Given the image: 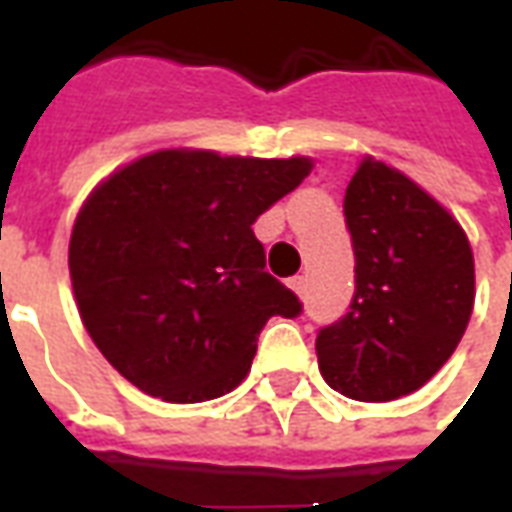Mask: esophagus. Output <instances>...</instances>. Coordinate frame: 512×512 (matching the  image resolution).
<instances>
[{"mask_svg":"<svg viewBox=\"0 0 512 512\" xmlns=\"http://www.w3.org/2000/svg\"><path fill=\"white\" fill-rule=\"evenodd\" d=\"M290 288H293V293H296L299 299H307V279L304 277L290 279Z\"/></svg>","mask_w":512,"mask_h":512,"instance_id":"1","label":"esophagus"}]
</instances>
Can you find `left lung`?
<instances>
[{"instance_id":"8db88e82","label":"left lung","mask_w":512,"mask_h":512,"mask_svg":"<svg viewBox=\"0 0 512 512\" xmlns=\"http://www.w3.org/2000/svg\"><path fill=\"white\" fill-rule=\"evenodd\" d=\"M343 211L354 301L318 332L315 351L332 389L384 403L430 381L461 343L474 307L472 246L444 205L373 156L354 172Z\"/></svg>"}]
</instances>
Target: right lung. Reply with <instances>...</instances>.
I'll use <instances>...</instances> for the list:
<instances>
[{"mask_svg": "<svg viewBox=\"0 0 512 512\" xmlns=\"http://www.w3.org/2000/svg\"><path fill=\"white\" fill-rule=\"evenodd\" d=\"M312 158L156 150L84 200L68 246L73 296L98 351L142 392L202 403L241 384L271 315L296 293L266 271L252 224Z\"/></svg>", "mask_w": 512, "mask_h": 512, "instance_id": "obj_1", "label": "right lung"}]
</instances>
